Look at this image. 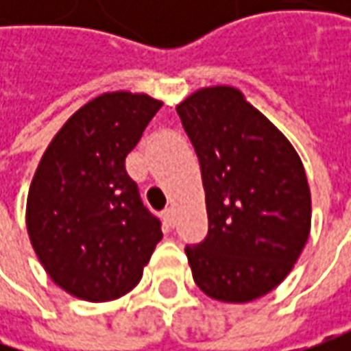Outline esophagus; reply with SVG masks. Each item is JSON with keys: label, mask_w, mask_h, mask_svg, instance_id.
I'll return each mask as SVG.
<instances>
[{"label": "esophagus", "mask_w": 351, "mask_h": 351, "mask_svg": "<svg viewBox=\"0 0 351 351\" xmlns=\"http://www.w3.org/2000/svg\"><path fill=\"white\" fill-rule=\"evenodd\" d=\"M164 219H166V223H168L169 226H173V221H176V213H173V209H171V207H168V209L164 210Z\"/></svg>", "instance_id": "1"}]
</instances>
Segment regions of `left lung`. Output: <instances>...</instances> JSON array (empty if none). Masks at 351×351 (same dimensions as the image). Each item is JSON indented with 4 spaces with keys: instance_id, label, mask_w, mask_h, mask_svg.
Returning a JSON list of instances; mask_svg holds the SVG:
<instances>
[{
    "instance_id": "obj_1",
    "label": "left lung",
    "mask_w": 351,
    "mask_h": 351,
    "mask_svg": "<svg viewBox=\"0 0 351 351\" xmlns=\"http://www.w3.org/2000/svg\"><path fill=\"white\" fill-rule=\"evenodd\" d=\"M195 148L209 234L185 246L197 287L223 303L260 299L289 276L311 234V189L285 134L240 89H197L176 107Z\"/></svg>"
}]
</instances>
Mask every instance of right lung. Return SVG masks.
<instances>
[{
  "instance_id": "right-lung-1",
  "label": "right lung",
  "mask_w": 351,
  "mask_h": 351,
  "mask_svg": "<svg viewBox=\"0 0 351 351\" xmlns=\"http://www.w3.org/2000/svg\"><path fill=\"white\" fill-rule=\"evenodd\" d=\"M160 107L146 93L97 95L64 123L34 171L27 232L50 279L77 299L105 303L134 289L162 240L125 169Z\"/></svg>"
}]
</instances>
